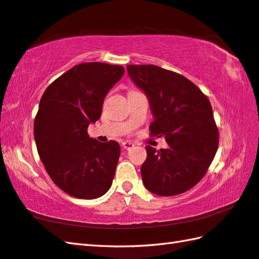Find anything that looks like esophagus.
<instances>
[{
	"label": "esophagus",
	"mask_w": 259,
	"mask_h": 259,
	"mask_svg": "<svg viewBox=\"0 0 259 259\" xmlns=\"http://www.w3.org/2000/svg\"><path fill=\"white\" fill-rule=\"evenodd\" d=\"M122 147L124 148V149L129 150V149H133V148L135 147V145L131 141H123L122 142Z\"/></svg>",
	"instance_id": "obj_1"
}]
</instances>
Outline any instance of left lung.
I'll use <instances>...</instances> for the list:
<instances>
[{
	"instance_id": "8db88e82",
	"label": "left lung",
	"mask_w": 259,
	"mask_h": 259,
	"mask_svg": "<svg viewBox=\"0 0 259 259\" xmlns=\"http://www.w3.org/2000/svg\"><path fill=\"white\" fill-rule=\"evenodd\" d=\"M134 83L146 93L153 137H164L168 149L146 147L141 166L146 188L158 196L189 190L207 172L216 155L219 135L211 104L184 75L158 65H126Z\"/></svg>"
}]
</instances>
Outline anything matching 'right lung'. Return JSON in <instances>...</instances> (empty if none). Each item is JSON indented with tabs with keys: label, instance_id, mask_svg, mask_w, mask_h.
Segmentation results:
<instances>
[{
	"label": "right lung",
	"instance_id": "add662e5",
	"mask_svg": "<svg viewBox=\"0 0 259 259\" xmlns=\"http://www.w3.org/2000/svg\"><path fill=\"white\" fill-rule=\"evenodd\" d=\"M122 65H75L47 88L34 120V139L47 172L60 189L79 199H96L110 189L120 157L113 140L88 135L100 119L109 90L122 78Z\"/></svg>",
	"mask_w": 259,
	"mask_h": 259
}]
</instances>
